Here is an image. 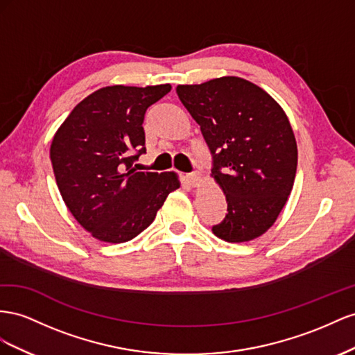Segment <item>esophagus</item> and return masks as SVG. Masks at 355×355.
Listing matches in <instances>:
<instances>
[{"label":"esophagus","instance_id":"obj_1","mask_svg":"<svg viewBox=\"0 0 355 355\" xmlns=\"http://www.w3.org/2000/svg\"><path fill=\"white\" fill-rule=\"evenodd\" d=\"M200 180H202V177L199 172H191V174L186 175V181L191 187H196L200 183Z\"/></svg>","mask_w":355,"mask_h":355}]
</instances>
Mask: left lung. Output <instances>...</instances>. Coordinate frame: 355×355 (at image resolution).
Wrapping results in <instances>:
<instances>
[{
    "instance_id": "8db88e82",
    "label": "left lung",
    "mask_w": 355,
    "mask_h": 355,
    "mask_svg": "<svg viewBox=\"0 0 355 355\" xmlns=\"http://www.w3.org/2000/svg\"><path fill=\"white\" fill-rule=\"evenodd\" d=\"M177 95L200 126L212 155L211 177L227 214L212 234L256 239L275 223L295 183L297 144L287 114L268 92L241 77L178 85Z\"/></svg>"
}]
</instances>
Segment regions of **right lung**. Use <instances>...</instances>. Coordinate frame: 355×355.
<instances>
[{"instance_id":"1","label":"right lung","mask_w":355,"mask_h":355,"mask_svg":"<svg viewBox=\"0 0 355 355\" xmlns=\"http://www.w3.org/2000/svg\"><path fill=\"white\" fill-rule=\"evenodd\" d=\"M171 85L107 86L77 104L50 146L56 184L71 214L94 238L120 244L153 223L175 172H138L146 153L144 114Z\"/></svg>"}]
</instances>
